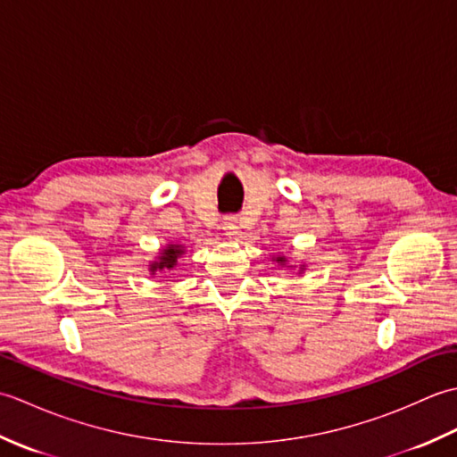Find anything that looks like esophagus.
Returning a JSON list of instances; mask_svg holds the SVG:
<instances>
[{"instance_id":"esophagus-1","label":"esophagus","mask_w":457,"mask_h":457,"mask_svg":"<svg viewBox=\"0 0 457 457\" xmlns=\"http://www.w3.org/2000/svg\"><path fill=\"white\" fill-rule=\"evenodd\" d=\"M223 231H226L228 237H236L239 234V221L237 218H226L223 220Z\"/></svg>"}]
</instances>
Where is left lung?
Listing matches in <instances>:
<instances>
[{
  "mask_svg": "<svg viewBox=\"0 0 457 457\" xmlns=\"http://www.w3.org/2000/svg\"><path fill=\"white\" fill-rule=\"evenodd\" d=\"M270 261H275L278 269H280V267H285V269H295V267H296V265H290V263H288V257H287L285 253L273 255V257H270ZM304 269H306V265H304V263L300 265V267H298V275H303V273H304Z\"/></svg>",
  "mask_w": 457,
  "mask_h": 457,
  "instance_id": "8db88e82",
  "label": "left lung"
}]
</instances>
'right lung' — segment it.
Returning a JSON list of instances; mask_svg holds the SVG:
<instances>
[{
  "instance_id": "1",
  "label": "right lung",
  "mask_w": 457,
  "mask_h": 457,
  "mask_svg": "<svg viewBox=\"0 0 457 457\" xmlns=\"http://www.w3.org/2000/svg\"><path fill=\"white\" fill-rule=\"evenodd\" d=\"M187 253V249H184L182 244H170L164 245L157 257H154L151 263H149V275H167L170 270L179 265V259Z\"/></svg>"
}]
</instances>
